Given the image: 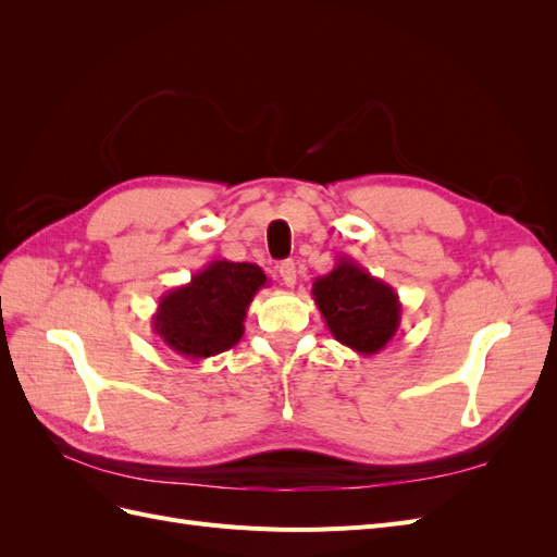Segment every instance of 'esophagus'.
<instances>
[{
  "mask_svg": "<svg viewBox=\"0 0 557 557\" xmlns=\"http://www.w3.org/2000/svg\"><path fill=\"white\" fill-rule=\"evenodd\" d=\"M278 276H281V281H283L285 285H288V288H295V283H297V267H295V262H293V260L281 262Z\"/></svg>",
  "mask_w": 557,
  "mask_h": 557,
  "instance_id": "obj_1",
  "label": "esophagus"
}]
</instances>
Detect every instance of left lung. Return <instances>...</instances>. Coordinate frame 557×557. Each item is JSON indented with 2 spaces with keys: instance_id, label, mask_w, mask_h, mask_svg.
Segmentation results:
<instances>
[{
  "instance_id": "left-lung-1",
  "label": "left lung",
  "mask_w": 557,
  "mask_h": 557,
  "mask_svg": "<svg viewBox=\"0 0 557 557\" xmlns=\"http://www.w3.org/2000/svg\"><path fill=\"white\" fill-rule=\"evenodd\" d=\"M311 297L327 330L358 356H376L399 330L401 301L393 285L376 278L348 256L313 281Z\"/></svg>"
}]
</instances>
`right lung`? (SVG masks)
<instances>
[{
    "label": "right lung",
    "instance_id": "obj_1",
    "mask_svg": "<svg viewBox=\"0 0 557 557\" xmlns=\"http://www.w3.org/2000/svg\"><path fill=\"white\" fill-rule=\"evenodd\" d=\"M264 285L258 264L211 260L190 283L162 295L150 325L181 358L207 360L239 344L246 311Z\"/></svg>",
    "mask_w": 557,
    "mask_h": 557
}]
</instances>
